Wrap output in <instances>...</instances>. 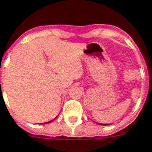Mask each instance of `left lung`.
Here are the masks:
<instances>
[{
    "mask_svg": "<svg viewBox=\"0 0 152 152\" xmlns=\"http://www.w3.org/2000/svg\"><path fill=\"white\" fill-rule=\"evenodd\" d=\"M100 125H109V124H99Z\"/></svg>",
    "mask_w": 152,
    "mask_h": 152,
    "instance_id": "8db88e82",
    "label": "left lung"
}]
</instances>
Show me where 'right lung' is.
Wrapping results in <instances>:
<instances>
[{"label": "right lung", "instance_id": "add662e5", "mask_svg": "<svg viewBox=\"0 0 152 152\" xmlns=\"http://www.w3.org/2000/svg\"><path fill=\"white\" fill-rule=\"evenodd\" d=\"M54 119H55V118H54ZM54 119H53V120H54ZM53 120H51V121H49V122H47V123H44V124H49V123H51V122H52V121H53Z\"/></svg>", "mask_w": 152, "mask_h": 152}]
</instances>
